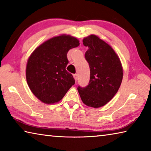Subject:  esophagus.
<instances>
[{"label":"esophagus","instance_id":"esophagus-1","mask_svg":"<svg viewBox=\"0 0 151 151\" xmlns=\"http://www.w3.org/2000/svg\"><path fill=\"white\" fill-rule=\"evenodd\" d=\"M73 77H74V78H75V81L77 80V78H78V75H77V74H75V75H73Z\"/></svg>","mask_w":151,"mask_h":151}]
</instances>
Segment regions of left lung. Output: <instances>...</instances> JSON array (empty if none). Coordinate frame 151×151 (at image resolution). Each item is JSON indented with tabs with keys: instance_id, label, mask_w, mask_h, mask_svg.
Returning <instances> with one entry per match:
<instances>
[{
	"instance_id": "8db88e82",
	"label": "left lung",
	"mask_w": 151,
	"mask_h": 151,
	"mask_svg": "<svg viewBox=\"0 0 151 151\" xmlns=\"http://www.w3.org/2000/svg\"><path fill=\"white\" fill-rule=\"evenodd\" d=\"M83 43L88 49L85 58L90 66V81L85 88L78 87L86 106L99 108L113 98L121 85L123 70L121 60L111 46L98 36L85 37Z\"/></svg>"
}]
</instances>
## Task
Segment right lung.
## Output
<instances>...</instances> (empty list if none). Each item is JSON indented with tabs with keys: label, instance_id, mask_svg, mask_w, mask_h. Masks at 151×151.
<instances>
[{
	"label": "right lung",
	"instance_id": "obj_1",
	"mask_svg": "<svg viewBox=\"0 0 151 151\" xmlns=\"http://www.w3.org/2000/svg\"><path fill=\"white\" fill-rule=\"evenodd\" d=\"M79 44L76 38L60 35L46 40L30 55L26 67L27 84L42 103H58L75 83L73 75L66 70V55Z\"/></svg>",
	"mask_w": 151,
	"mask_h": 151
}]
</instances>
